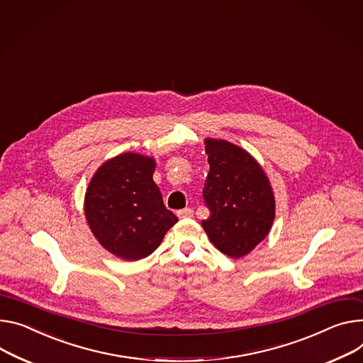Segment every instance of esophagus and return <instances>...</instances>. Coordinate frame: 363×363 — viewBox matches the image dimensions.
Segmentation results:
<instances>
[{"instance_id": "34e87169", "label": "esophagus", "mask_w": 363, "mask_h": 363, "mask_svg": "<svg viewBox=\"0 0 363 363\" xmlns=\"http://www.w3.org/2000/svg\"><path fill=\"white\" fill-rule=\"evenodd\" d=\"M191 215H193V211L190 208H184V209L177 211V216L179 218H190Z\"/></svg>"}]
</instances>
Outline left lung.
Returning a JSON list of instances; mask_svg holds the SVG:
<instances>
[{
	"instance_id": "8db88e82",
	"label": "left lung",
	"mask_w": 363,
	"mask_h": 363,
	"mask_svg": "<svg viewBox=\"0 0 363 363\" xmlns=\"http://www.w3.org/2000/svg\"><path fill=\"white\" fill-rule=\"evenodd\" d=\"M209 173L202 196L209 218L202 220L213 245L238 259L267 235L274 219V198L256 160L227 141L206 139Z\"/></svg>"
}]
</instances>
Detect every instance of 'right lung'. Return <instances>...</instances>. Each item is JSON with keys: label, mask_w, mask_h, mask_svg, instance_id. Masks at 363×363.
I'll use <instances>...</instances> for the list:
<instances>
[{"label": "right lung", "mask_w": 363, "mask_h": 363, "mask_svg": "<svg viewBox=\"0 0 363 363\" xmlns=\"http://www.w3.org/2000/svg\"><path fill=\"white\" fill-rule=\"evenodd\" d=\"M152 158L126 152L106 161L86 193L84 211L99 242L125 260L150 256L177 216L152 180Z\"/></svg>", "instance_id": "right-lung-1"}]
</instances>
